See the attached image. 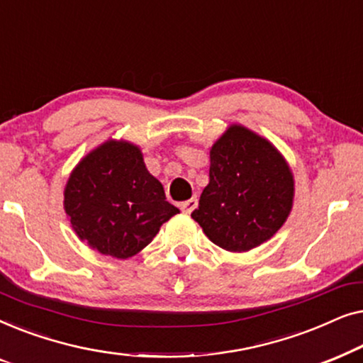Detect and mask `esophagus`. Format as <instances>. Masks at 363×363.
<instances>
[{"instance_id": "obj_1", "label": "esophagus", "mask_w": 363, "mask_h": 363, "mask_svg": "<svg viewBox=\"0 0 363 363\" xmlns=\"http://www.w3.org/2000/svg\"><path fill=\"white\" fill-rule=\"evenodd\" d=\"M196 205H198L196 198H190V200L180 203V210H182L183 213H186V215H190V213L196 208Z\"/></svg>"}]
</instances>
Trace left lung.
I'll use <instances>...</instances> for the list:
<instances>
[{
    "mask_svg": "<svg viewBox=\"0 0 363 363\" xmlns=\"http://www.w3.org/2000/svg\"><path fill=\"white\" fill-rule=\"evenodd\" d=\"M294 201V175L282 153L240 123L210 148V183L191 218L210 241L246 252L271 240Z\"/></svg>",
    "mask_w": 363,
    "mask_h": 363,
    "instance_id": "obj_1",
    "label": "left lung"
}]
</instances>
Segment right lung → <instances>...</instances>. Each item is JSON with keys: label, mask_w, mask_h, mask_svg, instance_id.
Returning a JSON list of instances; mask_svg holds the SVG:
<instances>
[{"label": "right lung", "mask_w": 363, "mask_h": 363, "mask_svg": "<svg viewBox=\"0 0 363 363\" xmlns=\"http://www.w3.org/2000/svg\"><path fill=\"white\" fill-rule=\"evenodd\" d=\"M64 211L79 240L117 259L140 252L180 213L147 170L140 147L122 138H108L74 167Z\"/></svg>", "instance_id": "right-lung-1"}]
</instances>
